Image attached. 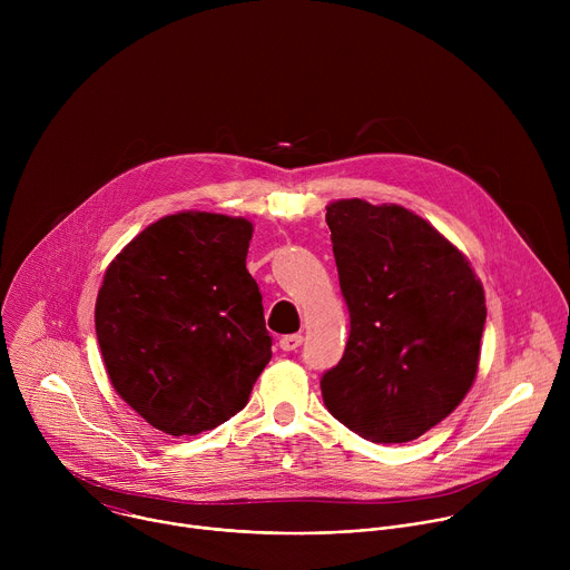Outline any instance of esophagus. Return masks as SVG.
I'll return each mask as SVG.
<instances>
[{"label":"esophagus","mask_w":570,"mask_h":570,"mask_svg":"<svg viewBox=\"0 0 570 570\" xmlns=\"http://www.w3.org/2000/svg\"><path fill=\"white\" fill-rule=\"evenodd\" d=\"M302 336L299 334H288V336H282L279 338V347L284 350V352H297V347L302 345Z\"/></svg>","instance_id":"1"}]
</instances>
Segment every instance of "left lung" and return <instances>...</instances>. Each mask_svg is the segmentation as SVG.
Masks as SVG:
<instances>
[{
  "label": "left lung",
  "instance_id": "obj_1",
  "mask_svg": "<svg viewBox=\"0 0 570 570\" xmlns=\"http://www.w3.org/2000/svg\"><path fill=\"white\" fill-rule=\"evenodd\" d=\"M350 338L320 379L327 411L365 440L424 435L469 392L484 330V295L464 255L399 205L327 207Z\"/></svg>",
  "mask_w": 570,
  "mask_h": 570
}]
</instances>
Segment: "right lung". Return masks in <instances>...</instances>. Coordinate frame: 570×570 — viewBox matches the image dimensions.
<instances>
[{"label":"right lung","instance_id":"add662e5","mask_svg":"<svg viewBox=\"0 0 570 570\" xmlns=\"http://www.w3.org/2000/svg\"><path fill=\"white\" fill-rule=\"evenodd\" d=\"M250 238L246 218L171 214L137 234L104 277L95 324L108 376L157 431L198 435L227 422L273 356L246 271Z\"/></svg>","mask_w":570,"mask_h":570}]
</instances>
